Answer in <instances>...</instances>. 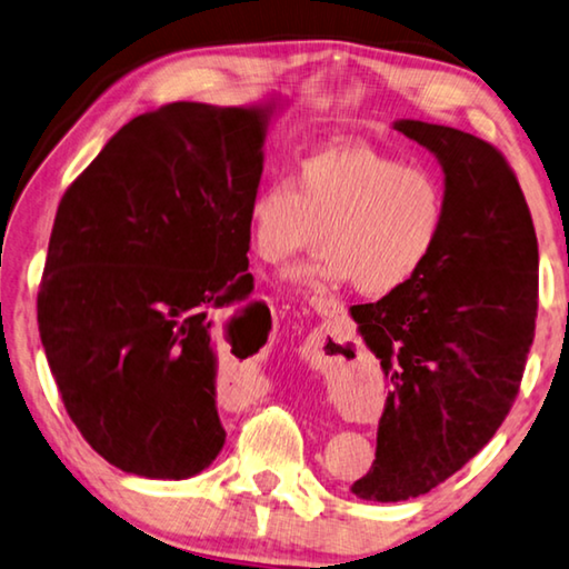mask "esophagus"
I'll return each instance as SVG.
<instances>
[{
    "label": "esophagus",
    "instance_id": "esophagus-1",
    "mask_svg": "<svg viewBox=\"0 0 569 569\" xmlns=\"http://www.w3.org/2000/svg\"><path fill=\"white\" fill-rule=\"evenodd\" d=\"M312 310H315L317 315H322V317H330V315H335L337 305L325 302V300H312Z\"/></svg>",
    "mask_w": 569,
    "mask_h": 569
}]
</instances>
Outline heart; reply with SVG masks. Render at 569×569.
<instances>
[{"label":"heart","instance_id":"heart-1","mask_svg":"<svg viewBox=\"0 0 569 569\" xmlns=\"http://www.w3.org/2000/svg\"><path fill=\"white\" fill-rule=\"evenodd\" d=\"M447 194L430 169L365 142H337L307 154L297 182L277 174L247 202V232L264 262L279 264L317 242L312 264L292 267L297 284H340L365 297L402 290L440 244Z\"/></svg>","mask_w":569,"mask_h":569}]
</instances>
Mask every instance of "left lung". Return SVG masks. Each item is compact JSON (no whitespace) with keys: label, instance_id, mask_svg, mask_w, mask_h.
<instances>
[{"label":"left lung","instance_id":"1","mask_svg":"<svg viewBox=\"0 0 569 569\" xmlns=\"http://www.w3.org/2000/svg\"><path fill=\"white\" fill-rule=\"evenodd\" d=\"M445 174L447 222L412 282L350 310L387 392L360 500L430 492L500 430L520 390L537 317V237L505 157L455 127L397 119Z\"/></svg>","mask_w":569,"mask_h":569}]
</instances>
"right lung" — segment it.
<instances>
[{
    "label": "right lung",
    "mask_w": 569,
    "mask_h": 569,
    "mask_svg": "<svg viewBox=\"0 0 569 569\" xmlns=\"http://www.w3.org/2000/svg\"><path fill=\"white\" fill-rule=\"evenodd\" d=\"M282 97L127 122L57 209L39 337L69 417L122 472L187 480L224 445L217 325L252 295L247 202Z\"/></svg>",
    "instance_id": "1"
}]
</instances>
